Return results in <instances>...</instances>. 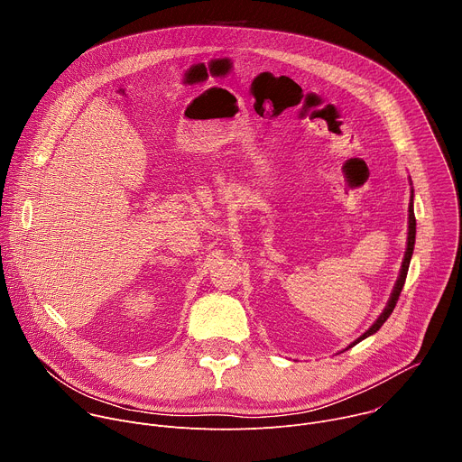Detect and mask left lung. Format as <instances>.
I'll return each mask as SVG.
<instances>
[{"mask_svg": "<svg viewBox=\"0 0 462 462\" xmlns=\"http://www.w3.org/2000/svg\"><path fill=\"white\" fill-rule=\"evenodd\" d=\"M408 248H406V254H404V261H402V267H401V274H399V280H397V283H394V287H393V292H391V298H389V301H387V305H385V309L382 310V314L376 318V321L367 328V331L360 337V338H356L349 347H353V346H356L358 342H362V340H365L367 337H371V335H374L378 328L383 325V321L391 316V312H393V309H394V305H397V301H399V296H401V292H402V287H404V283H406V276H408V269H410V261H411V255H413V248H415V234H417V221H415V212H413V191H411V203H410V208H408ZM347 347V349H349Z\"/></svg>", "mask_w": 462, "mask_h": 462, "instance_id": "left-lung-1", "label": "left lung"}]
</instances>
